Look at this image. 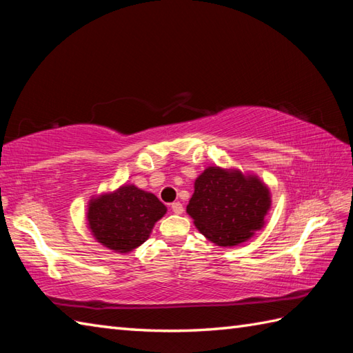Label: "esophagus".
<instances>
[{
	"instance_id": "34e87169",
	"label": "esophagus",
	"mask_w": 353,
	"mask_h": 353,
	"mask_svg": "<svg viewBox=\"0 0 353 353\" xmlns=\"http://www.w3.org/2000/svg\"><path fill=\"white\" fill-rule=\"evenodd\" d=\"M171 209H172V212L177 214V215L183 214V205L181 203V201H174V203L171 205Z\"/></svg>"
}]
</instances>
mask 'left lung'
I'll return each instance as SVG.
<instances>
[{
	"label": "left lung",
	"mask_w": 353,
	"mask_h": 353,
	"mask_svg": "<svg viewBox=\"0 0 353 353\" xmlns=\"http://www.w3.org/2000/svg\"><path fill=\"white\" fill-rule=\"evenodd\" d=\"M270 205V191L256 176L209 167L196 179L186 212L209 241L226 247L247 241L264 226Z\"/></svg>",
	"instance_id": "obj_1"
}]
</instances>
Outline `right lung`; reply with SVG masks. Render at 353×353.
<instances>
[{
    "mask_svg": "<svg viewBox=\"0 0 353 353\" xmlns=\"http://www.w3.org/2000/svg\"><path fill=\"white\" fill-rule=\"evenodd\" d=\"M165 212L167 208L154 194L124 185L89 201L88 223L97 241L110 250L129 253L145 241Z\"/></svg>",
    "mask_w": 353,
    "mask_h": 353,
    "instance_id": "right-lung-1",
    "label": "right lung"
}]
</instances>
